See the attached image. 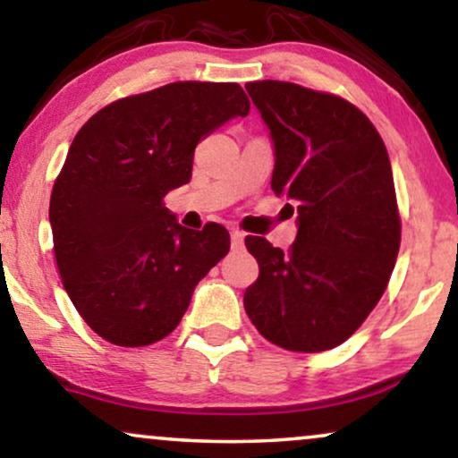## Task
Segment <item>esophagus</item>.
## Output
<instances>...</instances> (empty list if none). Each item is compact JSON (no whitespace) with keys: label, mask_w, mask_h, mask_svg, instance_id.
<instances>
[{"label":"esophagus","mask_w":458,"mask_h":458,"mask_svg":"<svg viewBox=\"0 0 458 458\" xmlns=\"http://www.w3.org/2000/svg\"><path fill=\"white\" fill-rule=\"evenodd\" d=\"M230 239H233V249H242V242H245V234H242L241 230H233Z\"/></svg>","instance_id":"obj_1"}]
</instances>
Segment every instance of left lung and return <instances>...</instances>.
Segmentation results:
<instances>
[{"label":"left lung","mask_w":458,"mask_h":458,"mask_svg":"<svg viewBox=\"0 0 458 458\" xmlns=\"http://www.w3.org/2000/svg\"><path fill=\"white\" fill-rule=\"evenodd\" d=\"M245 89L275 143L270 186L298 211L287 253L245 239L259 264L245 310L281 349H334L366 321L395 266L402 222L389 154L368 115L340 97L276 80Z\"/></svg>","instance_id":"1"}]
</instances>
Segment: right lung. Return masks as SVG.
I'll return each mask as SVG.
<instances>
[{
	"label": "right lung",
	"mask_w": 458,
	"mask_h": 458,
	"mask_svg": "<svg viewBox=\"0 0 458 458\" xmlns=\"http://www.w3.org/2000/svg\"><path fill=\"white\" fill-rule=\"evenodd\" d=\"M249 99L233 82H173L109 103L73 137L50 196L63 287L107 343L169 335L230 249L224 225L188 230L165 196L192 177L194 148Z\"/></svg>",
	"instance_id": "1"
}]
</instances>
